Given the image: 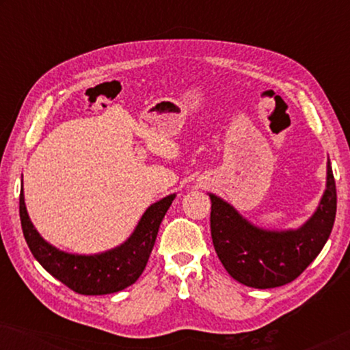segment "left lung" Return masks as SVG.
<instances>
[{"instance_id":"left-lung-1","label":"left lung","mask_w":350,"mask_h":350,"mask_svg":"<svg viewBox=\"0 0 350 350\" xmlns=\"http://www.w3.org/2000/svg\"><path fill=\"white\" fill-rule=\"evenodd\" d=\"M210 231L219 261L232 279L261 290L290 284L303 274L322 252L336 217V185L329 161L327 189L317 212L296 231H265L217 196L210 194Z\"/></svg>"}]
</instances>
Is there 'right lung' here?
<instances>
[{"mask_svg": "<svg viewBox=\"0 0 350 350\" xmlns=\"http://www.w3.org/2000/svg\"><path fill=\"white\" fill-rule=\"evenodd\" d=\"M174 199L175 194H170L152 204L129 241L121 247L90 256L57 250L38 234L28 218L23 188H21L18 212L23 237L30 252L52 277L79 295H109L135 284L142 275L154 247L162 218L165 217Z\"/></svg>", "mask_w": 350, "mask_h": 350, "instance_id": "add662e5", "label": "right lung"}]
</instances>
